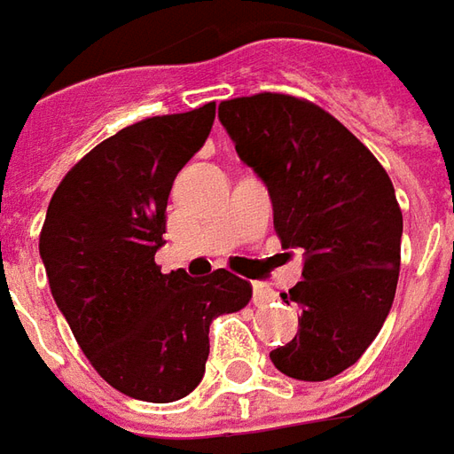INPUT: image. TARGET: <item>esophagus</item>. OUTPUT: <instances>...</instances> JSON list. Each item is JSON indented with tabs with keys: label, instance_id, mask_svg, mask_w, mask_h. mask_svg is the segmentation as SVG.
<instances>
[{
	"label": "esophagus",
	"instance_id": "obj_1",
	"mask_svg": "<svg viewBox=\"0 0 454 454\" xmlns=\"http://www.w3.org/2000/svg\"><path fill=\"white\" fill-rule=\"evenodd\" d=\"M270 300H276V293L263 283H254V304H268Z\"/></svg>",
	"mask_w": 454,
	"mask_h": 454
}]
</instances>
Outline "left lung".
<instances>
[{
	"label": "left lung",
	"instance_id": "1",
	"mask_svg": "<svg viewBox=\"0 0 454 454\" xmlns=\"http://www.w3.org/2000/svg\"><path fill=\"white\" fill-rule=\"evenodd\" d=\"M234 150L266 184L283 249L304 254L286 297L302 307L297 336L270 350L287 377L322 382L367 350L392 309L402 210L375 154L312 101L287 94L220 104Z\"/></svg>",
	"mask_w": 454,
	"mask_h": 454
}]
</instances>
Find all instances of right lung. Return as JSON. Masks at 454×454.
Returning a JSON list of instances; mask_svg holds the SVG:
<instances>
[{
	"instance_id": "right-lung-1",
	"label": "right lung",
	"mask_w": 454,
	"mask_h": 454,
	"mask_svg": "<svg viewBox=\"0 0 454 454\" xmlns=\"http://www.w3.org/2000/svg\"><path fill=\"white\" fill-rule=\"evenodd\" d=\"M215 101L115 132L69 168L41 230V259L69 329L106 382L152 403L200 385L215 317L239 312L251 286L230 270L161 273L174 178L203 147Z\"/></svg>"
}]
</instances>
